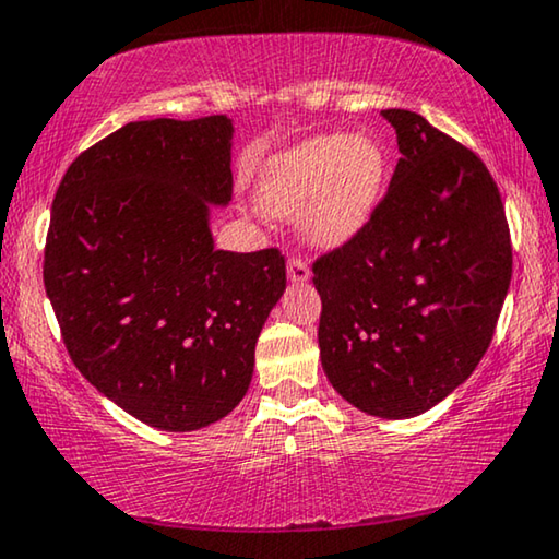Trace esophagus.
<instances>
[{"label":"esophagus","instance_id":"1","mask_svg":"<svg viewBox=\"0 0 559 559\" xmlns=\"http://www.w3.org/2000/svg\"><path fill=\"white\" fill-rule=\"evenodd\" d=\"M288 278L294 281V283H306V281L311 278L309 263H306L301 255H294V258H288Z\"/></svg>","mask_w":559,"mask_h":559}]
</instances>
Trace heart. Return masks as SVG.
<instances>
[{
    "instance_id": "obj_1",
    "label": "heart",
    "mask_w": 559,
    "mask_h": 559,
    "mask_svg": "<svg viewBox=\"0 0 559 559\" xmlns=\"http://www.w3.org/2000/svg\"><path fill=\"white\" fill-rule=\"evenodd\" d=\"M388 179V154L372 133H324L273 159L258 185L271 215L304 211V233L334 248L369 223Z\"/></svg>"
}]
</instances>
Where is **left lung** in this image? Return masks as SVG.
I'll list each match as a JSON object with an SVG mask.
<instances>
[{
    "mask_svg": "<svg viewBox=\"0 0 559 559\" xmlns=\"http://www.w3.org/2000/svg\"><path fill=\"white\" fill-rule=\"evenodd\" d=\"M400 159L355 238L313 261L321 367L377 418L430 411L489 349L512 235L486 164L420 114L388 108Z\"/></svg>",
    "mask_w": 559,
    "mask_h": 559,
    "instance_id": "1",
    "label": "left lung"
}]
</instances>
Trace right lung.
<instances>
[{
    "label": "right lung",
    "mask_w": 559,
    "mask_h": 559,
    "mask_svg": "<svg viewBox=\"0 0 559 559\" xmlns=\"http://www.w3.org/2000/svg\"><path fill=\"white\" fill-rule=\"evenodd\" d=\"M227 116L133 121L78 156L55 192L43 281L73 365L146 426L187 433L248 392L286 288L278 248L215 250L233 198Z\"/></svg>",
    "instance_id": "right-lung-1"
}]
</instances>
